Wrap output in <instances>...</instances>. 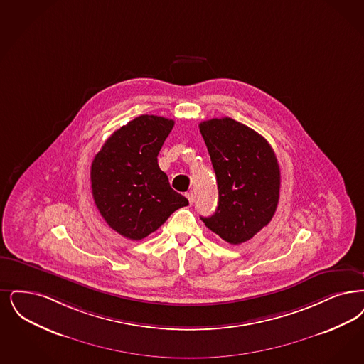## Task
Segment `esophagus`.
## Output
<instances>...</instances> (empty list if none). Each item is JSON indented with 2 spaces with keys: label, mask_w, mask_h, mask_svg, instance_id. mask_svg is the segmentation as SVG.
<instances>
[{
  "label": "esophagus",
  "mask_w": 364,
  "mask_h": 364,
  "mask_svg": "<svg viewBox=\"0 0 364 364\" xmlns=\"http://www.w3.org/2000/svg\"><path fill=\"white\" fill-rule=\"evenodd\" d=\"M186 196H187V199H188L189 204H193V202H195V196H193V193H192V192H187V193H186Z\"/></svg>",
  "instance_id": "34e87169"
}]
</instances>
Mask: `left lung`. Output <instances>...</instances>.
Instances as JSON below:
<instances>
[{"instance_id": "8db88e82", "label": "left lung", "mask_w": 364, "mask_h": 364, "mask_svg": "<svg viewBox=\"0 0 364 364\" xmlns=\"http://www.w3.org/2000/svg\"><path fill=\"white\" fill-rule=\"evenodd\" d=\"M218 184V207L202 218L222 240L238 245L267 226L277 211L280 169L259 132L232 117L199 124Z\"/></svg>"}]
</instances>
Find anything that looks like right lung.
<instances>
[{
	"mask_svg": "<svg viewBox=\"0 0 364 364\" xmlns=\"http://www.w3.org/2000/svg\"><path fill=\"white\" fill-rule=\"evenodd\" d=\"M175 126L172 119L141 115L115 131L95 156L92 195L117 233L139 241L188 200L171 188L157 156Z\"/></svg>",
	"mask_w": 364,
	"mask_h": 364,
	"instance_id": "obj_1",
	"label": "right lung"
}]
</instances>
